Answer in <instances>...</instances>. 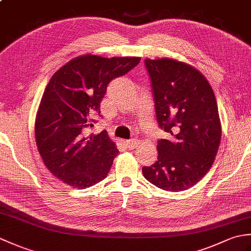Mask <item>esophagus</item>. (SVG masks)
<instances>
[{
  "label": "esophagus",
  "instance_id": "esophagus-1",
  "mask_svg": "<svg viewBox=\"0 0 251 251\" xmlns=\"http://www.w3.org/2000/svg\"><path fill=\"white\" fill-rule=\"evenodd\" d=\"M125 145H126V147L128 148V149H135V147L137 146V140L136 139H131V140H126L125 141Z\"/></svg>",
  "mask_w": 251,
  "mask_h": 251
}]
</instances>
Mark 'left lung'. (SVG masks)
Instances as JSON below:
<instances>
[{
    "instance_id": "obj_1",
    "label": "left lung",
    "mask_w": 251,
    "mask_h": 251,
    "mask_svg": "<svg viewBox=\"0 0 251 251\" xmlns=\"http://www.w3.org/2000/svg\"><path fill=\"white\" fill-rule=\"evenodd\" d=\"M158 126L169 134L157 141V162L143 167L157 188L179 192L208 173L221 140L216 97L206 77L190 65L169 58L146 59Z\"/></svg>"
}]
</instances>
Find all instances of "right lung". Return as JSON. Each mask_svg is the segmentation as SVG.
Returning <instances> with one entry per match:
<instances>
[{"label":"right lung","mask_w":251,"mask_h":251,"mask_svg":"<svg viewBox=\"0 0 251 251\" xmlns=\"http://www.w3.org/2000/svg\"><path fill=\"white\" fill-rule=\"evenodd\" d=\"M139 57L85 55L61 67L47 84L35 119V141L47 169L62 182L85 189L103 180L119 153L106 131L84 137L100 115L109 83L125 75ZM101 116V115H100Z\"/></svg>","instance_id":"obj_1"}]
</instances>
